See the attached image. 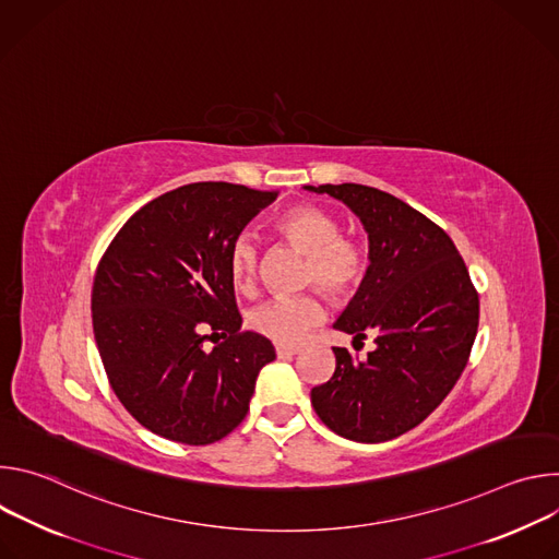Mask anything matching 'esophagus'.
Masks as SVG:
<instances>
[{"label":"esophagus","instance_id":"34e87169","mask_svg":"<svg viewBox=\"0 0 559 559\" xmlns=\"http://www.w3.org/2000/svg\"><path fill=\"white\" fill-rule=\"evenodd\" d=\"M296 354H300V347H285V345L276 347L278 358H289V356H296Z\"/></svg>","mask_w":559,"mask_h":559}]
</instances>
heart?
Segmentation results:
<instances>
[{
	"mask_svg": "<svg viewBox=\"0 0 559 559\" xmlns=\"http://www.w3.org/2000/svg\"><path fill=\"white\" fill-rule=\"evenodd\" d=\"M276 234L296 252L307 257L305 285H313L332 300L349 298L367 272L365 248L341 236V221L316 205H296L274 223ZM259 270V250L250 236H241L229 252V274L241 292H252ZM323 321V305L313 296L276 298L254 307L248 325L278 345H296Z\"/></svg>",
	"mask_w": 559,
	"mask_h": 559,
	"instance_id": "heart-1",
	"label": "heart"
}]
</instances>
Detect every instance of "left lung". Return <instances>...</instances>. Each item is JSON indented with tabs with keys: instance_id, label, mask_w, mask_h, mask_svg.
<instances>
[{
	"instance_id": "left-lung-1",
	"label": "left lung",
	"mask_w": 559,
	"mask_h": 559,
	"mask_svg": "<svg viewBox=\"0 0 559 559\" xmlns=\"http://www.w3.org/2000/svg\"><path fill=\"white\" fill-rule=\"evenodd\" d=\"M343 201L369 241L365 278L334 323L376 349L354 360L334 347V376L311 389V405L334 433L384 442L418 427L466 367L480 300L449 234L382 190L343 183L305 186Z\"/></svg>"
}]
</instances>
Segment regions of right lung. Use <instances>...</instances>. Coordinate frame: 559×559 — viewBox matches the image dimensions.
Listing matches in <instances>:
<instances>
[{"instance_id":"obj_1","label":"right lung","mask_w":559,"mask_h":559,"mask_svg":"<svg viewBox=\"0 0 559 559\" xmlns=\"http://www.w3.org/2000/svg\"><path fill=\"white\" fill-rule=\"evenodd\" d=\"M276 192L203 181L134 212L93 285V330L121 405L152 433L212 444L250 409L272 343L241 332L229 252ZM203 329L224 336L202 349Z\"/></svg>"}]
</instances>
